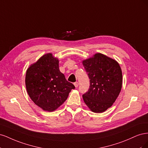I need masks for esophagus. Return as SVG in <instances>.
<instances>
[{
	"label": "esophagus",
	"mask_w": 148,
	"mask_h": 148,
	"mask_svg": "<svg viewBox=\"0 0 148 148\" xmlns=\"http://www.w3.org/2000/svg\"><path fill=\"white\" fill-rule=\"evenodd\" d=\"M74 85H75V86L76 88H77V87L78 86L79 83H78V82H75V83H74Z\"/></svg>",
	"instance_id": "obj_1"
}]
</instances>
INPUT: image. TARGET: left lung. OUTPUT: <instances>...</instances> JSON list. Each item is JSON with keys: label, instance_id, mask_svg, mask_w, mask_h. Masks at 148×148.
Returning a JSON list of instances; mask_svg holds the SVG:
<instances>
[{"label": "left lung", "instance_id": "1", "mask_svg": "<svg viewBox=\"0 0 148 148\" xmlns=\"http://www.w3.org/2000/svg\"><path fill=\"white\" fill-rule=\"evenodd\" d=\"M89 88L83 99L93 112L101 113L112 106L122 89V73L115 60L102 53L83 61Z\"/></svg>", "mask_w": 148, "mask_h": 148}]
</instances>
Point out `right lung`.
Instances as JSON below:
<instances>
[{
    "label": "right lung",
    "mask_w": 148,
    "mask_h": 148,
    "mask_svg": "<svg viewBox=\"0 0 148 148\" xmlns=\"http://www.w3.org/2000/svg\"><path fill=\"white\" fill-rule=\"evenodd\" d=\"M26 90L36 104L43 110L52 112L66 101L74 85L60 72L59 60L52 53L41 57L26 71Z\"/></svg>",
    "instance_id": "1"
}]
</instances>
